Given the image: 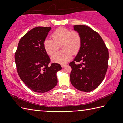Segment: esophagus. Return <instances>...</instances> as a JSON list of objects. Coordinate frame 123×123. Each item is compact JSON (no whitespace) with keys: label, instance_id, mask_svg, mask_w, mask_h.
I'll return each mask as SVG.
<instances>
[{"label":"esophagus","instance_id":"esophagus-1","mask_svg":"<svg viewBox=\"0 0 123 123\" xmlns=\"http://www.w3.org/2000/svg\"><path fill=\"white\" fill-rule=\"evenodd\" d=\"M66 64H61V67H62V68H64V67H66Z\"/></svg>","mask_w":123,"mask_h":123}]
</instances>
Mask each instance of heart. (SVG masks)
Returning <instances> with one entry per match:
<instances>
[{"label": "heart", "instance_id": "heart-1", "mask_svg": "<svg viewBox=\"0 0 123 123\" xmlns=\"http://www.w3.org/2000/svg\"><path fill=\"white\" fill-rule=\"evenodd\" d=\"M53 40L46 38L44 41L43 46L47 54L51 55L61 45L63 49L54 54L51 57L53 62L66 64L72 58V55L77 54L82 45L80 34L76 31H71L64 27L57 28L52 34Z\"/></svg>", "mask_w": 123, "mask_h": 123}]
</instances>
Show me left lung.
Returning <instances> with one entry per match:
<instances>
[{
    "label": "left lung",
    "mask_w": 123,
    "mask_h": 123,
    "mask_svg": "<svg viewBox=\"0 0 123 123\" xmlns=\"http://www.w3.org/2000/svg\"><path fill=\"white\" fill-rule=\"evenodd\" d=\"M82 38L81 49L74 61L70 62L72 70L70 81L80 91H91L103 81L108 68V49L99 34L87 26H74ZM78 62L76 64L75 62Z\"/></svg>",
    "instance_id": "8db88e82"
}]
</instances>
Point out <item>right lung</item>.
<instances>
[{
    "mask_svg": "<svg viewBox=\"0 0 123 123\" xmlns=\"http://www.w3.org/2000/svg\"><path fill=\"white\" fill-rule=\"evenodd\" d=\"M49 27H36L20 39L15 54L18 74L31 90L44 93L55 87L56 72L62 69L58 63H50L51 60L43 46Z\"/></svg>",
    "mask_w": 123,
    "mask_h": 123,
    "instance_id": "add662e5",
    "label": "right lung"
}]
</instances>
